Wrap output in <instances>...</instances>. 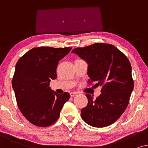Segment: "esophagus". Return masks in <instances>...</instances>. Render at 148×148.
Returning <instances> with one entry per match:
<instances>
[{"label": "esophagus", "mask_w": 148, "mask_h": 148, "mask_svg": "<svg viewBox=\"0 0 148 148\" xmlns=\"http://www.w3.org/2000/svg\"><path fill=\"white\" fill-rule=\"evenodd\" d=\"M76 95H77V92H70L71 97H74V96H75Z\"/></svg>", "instance_id": "obj_1"}]
</instances>
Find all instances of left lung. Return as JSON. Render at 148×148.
<instances>
[{"label":"left lung","mask_w":148,"mask_h":148,"mask_svg":"<svg viewBox=\"0 0 148 148\" xmlns=\"http://www.w3.org/2000/svg\"><path fill=\"white\" fill-rule=\"evenodd\" d=\"M72 53L88 64V83L95 82V86H102L96 99L86 95L88 104L81 110L82 119L95 127L112 125L125 112L133 90L129 60L114 45L104 43L74 49Z\"/></svg>","instance_id":"1"}]
</instances>
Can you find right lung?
Masks as SVG:
<instances>
[{"label":"right lung","mask_w":148,"mask_h":148,"mask_svg":"<svg viewBox=\"0 0 148 148\" xmlns=\"http://www.w3.org/2000/svg\"><path fill=\"white\" fill-rule=\"evenodd\" d=\"M72 47L33 48L17 62L12 86L18 108L32 125L45 127L56 122L70 94L51 90V79L57 78L58 63Z\"/></svg>","instance_id":"obj_1"}]
</instances>
